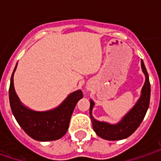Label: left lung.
Returning <instances> with one entry per match:
<instances>
[{
	"mask_svg": "<svg viewBox=\"0 0 161 161\" xmlns=\"http://www.w3.org/2000/svg\"><path fill=\"white\" fill-rule=\"evenodd\" d=\"M142 68L145 74V83L142 87V96L139 101L128 114L123 118L119 124L117 125H109L108 123L99 122L95 120L92 115V125L93 129L96 133L105 140L109 141H117V140L125 139L131 134L134 133V131L139 127L141 123L142 122L146 112L148 110L150 105V97H151V84L149 80V75L146 70L144 64L142 60ZM94 107V102L90 101V114L92 108Z\"/></svg>",
	"mask_w": 161,
	"mask_h": 161,
	"instance_id": "left-lung-1",
	"label": "left lung"
}]
</instances>
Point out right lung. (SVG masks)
Listing matches in <instances>:
<instances>
[{
  "mask_svg": "<svg viewBox=\"0 0 161 161\" xmlns=\"http://www.w3.org/2000/svg\"><path fill=\"white\" fill-rule=\"evenodd\" d=\"M17 67V65H16ZM12 72L9 84V97L11 111L16 120L28 135L41 142L54 141L64 135L70 124V119L77 102L83 97L81 90H77L65 99L57 108L47 112H36L22 106L13 86Z\"/></svg>",
  "mask_w": 161,
  "mask_h": 161,
  "instance_id": "obj_1",
  "label": "right lung"
}]
</instances>
